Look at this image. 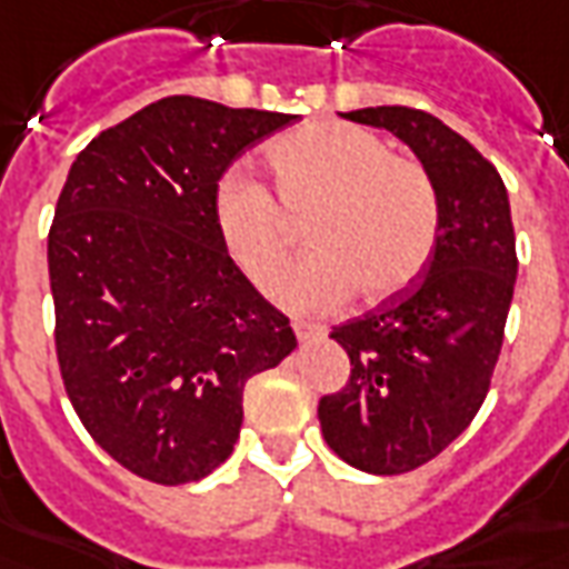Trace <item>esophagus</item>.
<instances>
[{
  "instance_id": "esophagus-1",
  "label": "esophagus",
  "mask_w": 569,
  "mask_h": 569,
  "mask_svg": "<svg viewBox=\"0 0 569 569\" xmlns=\"http://www.w3.org/2000/svg\"><path fill=\"white\" fill-rule=\"evenodd\" d=\"M292 331H296V338L305 343L310 338H319V335H326V328L313 326V322H301V319H292Z\"/></svg>"
}]
</instances>
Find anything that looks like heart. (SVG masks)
Masks as SVG:
<instances>
[{
	"label": "heart",
	"instance_id": "heart-1",
	"mask_svg": "<svg viewBox=\"0 0 569 569\" xmlns=\"http://www.w3.org/2000/svg\"><path fill=\"white\" fill-rule=\"evenodd\" d=\"M273 189L231 168L213 196L222 250L252 286L271 283L289 250L287 210L313 204L305 241L313 247L273 286L292 310H331L356 289L365 301L398 296L431 259L440 234L435 178L410 156L389 153L380 134L319 120L268 147Z\"/></svg>",
	"mask_w": 569,
	"mask_h": 569
}]
</instances>
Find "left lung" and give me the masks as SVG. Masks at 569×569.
<instances>
[{
  "label": "left lung",
  "instance_id": "left-lung-1",
  "mask_svg": "<svg viewBox=\"0 0 569 569\" xmlns=\"http://www.w3.org/2000/svg\"><path fill=\"white\" fill-rule=\"evenodd\" d=\"M343 117L398 134L440 196V234L419 280L331 331L352 370L319 401L335 456L395 477L440 456L486 401L519 273L516 231L498 168L437 117L403 104Z\"/></svg>",
  "mask_w": 569,
  "mask_h": 569
}]
</instances>
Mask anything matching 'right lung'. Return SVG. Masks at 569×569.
I'll use <instances>...</instances> for the list:
<instances>
[{"mask_svg":"<svg viewBox=\"0 0 569 569\" xmlns=\"http://www.w3.org/2000/svg\"><path fill=\"white\" fill-rule=\"evenodd\" d=\"M292 120L168 96L71 162L48 234L60 373L92 440L147 482L217 470L247 380L296 349L213 222L231 162Z\"/></svg>","mask_w":569,"mask_h":569,"instance_id":"add662e5","label":"right lung"}]
</instances>
